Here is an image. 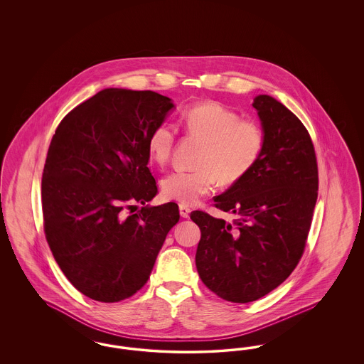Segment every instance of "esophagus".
<instances>
[{"label":"esophagus","instance_id":"1","mask_svg":"<svg viewBox=\"0 0 364 364\" xmlns=\"http://www.w3.org/2000/svg\"><path fill=\"white\" fill-rule=\"evenodd\" d=\"M180 208V215L183 217V218H188L191 214V208L188 206H186V205H180L178 206Z\"/></svg>","mask_w":364,"mask_h":364}]
</instances>
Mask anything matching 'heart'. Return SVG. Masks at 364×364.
Here are the masks:
<instances>
[{"mask_svg": "<svg viewBox=\"0 0 364 364\" xmlns=\"http://www.w3.org/2000/svg\"><path fill=\"white\" fill-rule=\"evenodd\" d=\"M180 124L191 138L202 141L195 159L196 168L178 171L162 180V196L181 205H195L213 192L218 181L233 186L258 164L266 134L255 120L242 116L225 105L208 101L192 105L180 116ZM176 131L169 124L156 125L147 139L150 159L158 166L169 164Z\"/></svg>", "mask_w": 364, "mask_h": 364, "instance_id": "b5f03b06", "label": "heart"}]
</instances>
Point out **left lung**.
<instances>
[{
    "label": "left lung",
    "mask_w": 364,
    "mask_h": 364,
    "mask_svg": "<svg viewBox=\"0 0 364 364\" xmlns=\"http://www.w3.org/2000/svg\"><path fill=\"white\" fill-rule=\"evenodd\" d=\"M266 143L255 168L223 195L215 208L233 223L193 211L200 228L199 277L211 292L233 303L255 301L291 276L301 258L318 198V165L303 122L277 100L258 95Z\"/></svg>",
    "instance_id": "8db88e82"
}]
</instances>
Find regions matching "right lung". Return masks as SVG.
<instances>
[{"label": "right lung", "instance_id": "add662e5", "mask_svg": "<svg viewBox=\"0 0 364 364\" xmlns=\"http://www.w3.org/2000/svg\"><path fill=\"white\" fill-rule=\"evenodd\" d=\"M172 100L154 91L105 88L72 109L53 135L42 174L46 240L70 284L116 303L147 282L168 232L180 218L158 192L147 139ZM144 204L138 213L124 211Z\"/></svg>", "mask_w": 364, "mask_h": 364}]
</instances>
